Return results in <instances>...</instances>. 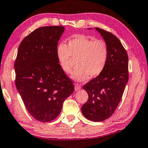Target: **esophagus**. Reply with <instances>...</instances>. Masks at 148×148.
Returning a JSON list of instances; mask_svg holds the SVG:
<instances>
[{
  "label": "esophagus",
  "instance_id": "obj_1",
  "mask_svg": "<svg viewBox=\"0 0 148 148\" xmlns=\"http://www.w3.org/2000/svg\"><path fill=\"white\" fill-rule=\"evenodd\" d=\"M80 89H81V86L80 84H76L75 85V90L77 91V90H79Z\"/></svg>",
  "mask_w": 148,
  "mask_h": 148
}]
</instances>
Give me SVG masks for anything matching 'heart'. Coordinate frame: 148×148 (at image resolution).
<instances>
[{
  "label": "heart",
  "mask_w": 148,
  "mask_h": 148,
  "mask_svg": "<svg viewBox=\"0 0 148 148\" xmlns=\"http://www.w3.org/2000/svg\"><path fill=\"white\" fill-rule=\"evenodd\" d=\"M56 56L58 63L66 74L72 72L76 60L78 67L72 74L74 80L82 82L102 73L108 58V48L104 40L82 34H75L68 42L58 46Z\"/></svg>",
  "instance_id": "b5f03b06"
}]
</instances>
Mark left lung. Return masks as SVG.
Masks as SVG:
<instances>
[{
	"label": "left lung",
	"mask_w": 148,
	"mask_h": 148,
	"mask_svg": "<svg viewBox=\"0 0 148 148\" xmlns=\"http://www.w3.org/2000/svg\"><path fill=\"white\" fill-rule=\"evenodd\" d=\"M95 29L107 44L108 58L102 73L83 86L88 100L81 110L88 120L102 122L114 113L122 99L128 81V56L115 35L101 28Z\"/></svg>",
	"instance_id": "8db88e82"
}]
</instances>
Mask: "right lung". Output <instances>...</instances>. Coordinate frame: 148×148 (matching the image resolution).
Segmentation results:
<instances>
[{
    "mask_svg": "<svg viewBox=\"0 0 148 148\" xmlns=\"http://www.w3.org/2000/svg\"><path fill=\"white\" fill-rule=\"evenodd\" d=\"M64 31L62 26L37 28L20 44L14 62L18 91L28 113L41 122L54 120L74 90L56 56Z\"/></svg>",
    "mask_w": 148,
    "mask_h": 148,
    "instance_id": "1",
    "label": "right lung"
}]
</instances>
